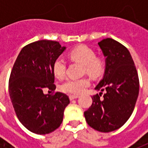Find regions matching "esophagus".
Wrapping results in <instances>:
<instances>
[{
  "mask_svg": "<svg viewBox=\"0 0 148 148\" xmlns=\"http://www.w3.org/2000/svg\"><path fill=\"white\" fill-rule=\"evenodd\" d=\"M78 97H79L78 95H70L69 97H70V99L71 100H74V99H77Z\"/></svg>",
  "mask_w": 148,
  "mask_h": 148,
  "instance_id": "esophagus-1",
  "label": "esophagus"
}]
</instances>
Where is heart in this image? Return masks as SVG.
Listing matches in <instances>:
<instances>
[{
    "label": "heart",
    "mask_w": 148,
    "mask_h": 148,
    "mask_svg": "<svg viewBox=\"0 0 148 148\" xmlns=\"http://www.w3.org/2000/svg\"><path fill=\"white\" fill-rule=\"evenodd\" d=\"M72 61L79 62L83 64V72L93 78L101 77L106 71L105 59L97 56L96 52L87 46H79L74 48L69 54ZM52 71L56 77L61 79L66 71V62L62 57H58L52 65ZM90 86V80L86 77L69 78L60 85V90L63 93L76 95L82 93Z\"/></svg>",
    "instance_id": "b5f03b06"
}]
</instances>
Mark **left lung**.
Listing matches in <instances>:
<instances>
[{"label":"left lung","mask_w":148,"mask_h":148,"mask_svg":"<svg viewBox=\"0 0 148 148\" xmlns=\"http://www.w3.org/2000/svg\"><path fill=\"white\" fill-rule=\"evenodd\" d=\"M98 45L106 58L104 77L95 87L101 92L92 97L93 104L84 115L93 129L109 132L122 127L131 116L140 82L133 59L124 45L111 38L102 39Z\"/></svg>","instance_id":"1"}]
</instances>
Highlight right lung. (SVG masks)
I'll return each instance as SVG.
<instances>
[{
	"instance_id": "right-lung-1",
	"label": "right lung",
	"mask_w": 148,
	"mask_h": 148,
	"mask_svg": "<svg viewBox=\"0 0 148 148\" xmlns=\"http://www.w3.org/2000/svg\"><path fill=\"white\" fill-rule=\"evenodd\" d=\"M57 41L39 40L24 47L11 71L8 92L16 116L27 129L45 135L57 129L70 103L66 94H44V89L55 90L52 65L64 51Z\"/></svg>"
}]
</instances>
